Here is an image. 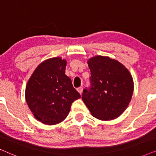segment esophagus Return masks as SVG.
<instances>
[{
    "label": "esophagus",
    "instance_id": "34e87169",
    "mask_svg": "<svg viewBox=\"0 0 156 156\" xmlns=\"http://www.w3.org/2000/svg\"><path fill=\"white\" fill-rule=\"evenodd\" d=\"M77 91H78V92L80 94H82V91H83V87H79V88H77Z\"/></svg>",
    "mask_w": 156,
    "mask_h": 156
}]
</instances>
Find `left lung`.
<instances>
[{
  "instance_id": "left-lung-1",
  "label": "left lung",
  "mask_w": 156,
  "mask_h": 156,
  "mask_svg": "<svg viewBox=\"0 0 156 156\" xmlns=\"http://www.w3.org/2000/svg\"><path fill=\"white\" fill-rule=\"evenodd\" d=\"M90 86L82 99L93 116L112 120L126 110L133 91V78L122 64L108 57L97 56L88 61Z\"/></svg>"
}]
</instances>
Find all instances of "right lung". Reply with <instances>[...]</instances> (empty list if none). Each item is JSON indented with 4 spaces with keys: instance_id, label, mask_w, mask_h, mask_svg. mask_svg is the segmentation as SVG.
I'll return each mask as SVG.
<instances>
[{
    "instance_id": "obj_1",
    "label": "right lung",
    "mask_w": 156,
    "mask_h": 156,
    "mask_svg": "<svg viewBox=\"0 0 156 156\" xmlns=\"http://www.w3.org/2000/svg\"><path fill=\"white\" fill-rule=\"evenodd\" d=\"M67 62L49 59L36 68L27 84L25 98L35 118L48 125L65 120L72 104L80 99L72 80L65 74Z\"/></svg>"
}]
</instances>
